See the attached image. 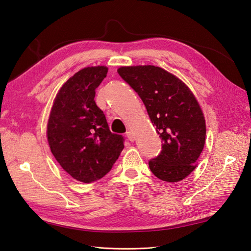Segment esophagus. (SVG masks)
Masks as SVG:
<instances>
[{
  "mask_svg": "<svg viewBox=\"0 0 251 251\" xmlns=\"http://www.w3.org/2000/svg\"><path fill=\"white\" fill-rule=\"evenodd\" d=\"M126 136H127V139L130 141V142H133L134 140H135V135H134V133H133V131H128L127 133H126Z\"/></svg>",
  "mask_w": 251,
  "mask_h": 251,
  "instance_id": "obj_1",
  "label": "esophagus"
}]
</instances>
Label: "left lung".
I'll return each mask as SVG.
<instances>
[{
	"instance_id": "1",
	"label": "left lung",
	"mask_w": 251,
	"mask_h": 251,
	"mask_svg": "<svg viewBox=\"0 0 251 251\" xmlns=\"http://www.w3.org/2000/svg\"><path fill=\"white\" fill-rule=\"evenodd\" d=\"M118 73L140 96L163 141L159 154L149 160L151 172L167 182L184 179L195 170L205 143V120L195 96L158 67H121Z\"/></svg>"
}]
</instances>
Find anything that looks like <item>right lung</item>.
I'll list each match as a JSON object with an SVG mask.
<instances>
[{
  "mask_svg": "<svg viewBox=\"0 0 251 251\" xmlns=\"http://www.w3.org/2000/svg\"><path fill=\"white\" fill-rule=\"evenodd\" d=\"M108 69L77 72L56 95L47 126L52 154L73 178L90 183L106 175L124 149V137L109 130L94 100Z\"/></svg>",
  "mask_w": 251,
  "mask_h": 251,
  "instance_id": "right-lung-1",
  "label": "right lung"
}]
</instances>
